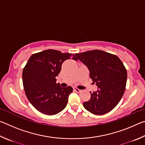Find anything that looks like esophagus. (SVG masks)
<instances>
[{
	"label": "esophagus",
	"mask_w": 145,
	"mask_h": 145,
	"mask_svg": "<svg viewBox=\"0 0 145 145\" xmlns=\"http://www.w3.org/2000/svg\"><path fill=\"white\" fill-rule=\"evenodd\" d=\"M73 90L75 91V92H77V93H80L82 91V90H80V89H78V88H73Z\"/></svg>",
	"instance_id": "obj_1"
}]
</instances>
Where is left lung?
<instances>
[{
	"mask_svg": "<svg viewBox=\"0 0 145 145\" xmlns=\"http://www.w3.org/2000/svg\"><path fill=\"white\" fill-rule=\"evenodd\" d=\"M89 70V77L98 87L91 93V98L83 103L86 109L96 115L106 114L118 104L125 90L127 72L121 61L116 55L94 50L75 54Z\"/></svg>",
	"mask_w": 145,
	"mask_h": 145,
	"instance_id": "8db88e82",
	"label": "left lung"
}]
</instances>
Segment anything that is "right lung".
<instances>
[{
	"label": "right lung",
	"instance_id": "obj_1",
	"mask_svg": "<svg viewBox=\"0 0 145 145\" xmlns=\"http://www.w3.org/2000/svg\"><path fill=\"white\" fill-rule=\"evenodd\" d=\"M75 59V55L49 49L32 55L22 72L24 88L29 101L46 115L59 113L67 106L71 86L62 88L56 83L63 63Z\"/></svg>",
	"mask_w": 145,
	"mask_h": 145
}]
</instances>
